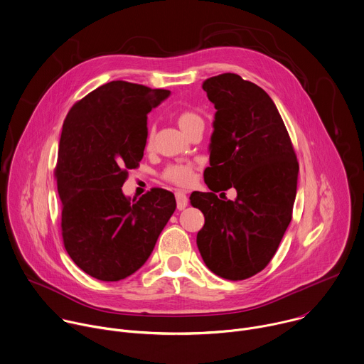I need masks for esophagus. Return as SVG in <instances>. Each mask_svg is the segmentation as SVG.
Returning a JSON list of instances; mask_svg holds the SVG:
<instances>
[{"label":"esophagus","instance_id":"esophagus-1","mask_svg":"<svg viewBox=\"0 0 364 364\" xmlns=\"http://www.w3.org/2000/svg\"><path fill=\"white\" fill-rule=\"evenodd\" d=\"M175 198H176V206L179 210H183L188 206V196L185 195V192L178 191L175 192Z\"/></svg>","mask_w":364,"mask_h":364}]
</instances>
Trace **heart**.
<instances>
[{
    "label": "heart",
    "mask_w": 364,
    "mask_h": 364,
    "mask_svg": "<svg viewBox=\"0 0 364 364\" xmlns=\"http://www.w3.org/2000/svg\"><path fill=\"white\" fill-rule=\"evenodd\" d=\"M179 128L188 134L193 127L203 125V119L193 111H182L176 115ZM154 142V131L149 129L146 135V146L151 148ZM164 178L178 186H188L193 181V169L191 165H171L164 171Z\"/></svg>",
    "instance_id": "1"
}]
</instances>
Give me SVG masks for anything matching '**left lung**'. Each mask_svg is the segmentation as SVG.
I'll list each match as a JSON object with an SVG mask.
<instances>
[{
    "instance_id": "left-lung-1",
    "label": "left lung",
    "mask_w": 364,
    "mask_h": 364,
    "mask_svg": "<svg viewBox=\"0 0 364 364\" xmlns=\"http://www.w3.org/2000/svg\"><path fill=\"white\" fill-rule=\"evenodd\" d=\"M215 105L205 183L191 205L205 225L196 243L206 266L229 280L247 279L270 262L291 220L299 164L283 119L272 98L236 74L202 85ZM237 189L235 201L214 193Z\"/></svg>"
}]
</instances>
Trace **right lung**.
Masks as SVG:
<instances>
[{
  "label": "right lung",
  "mask_w": 364,
  "mask_h": 364,
  "mask_svg": "<svg viewBox=\"0 0 364 364\" xmlns=\"http://www.w3.org/2000/svg\"><path fill=\"white\" fill-rule=\"evenodd\" d=\"M169 95L111 81L77 102L64 121L55 168L64 245L98 280L118 282L144 266L175 212L169 191L155 188L131 200L121 189L144 156L146 115Z\"/></svg>",
  "instance_id": "add662e5"
}]
</instances>
